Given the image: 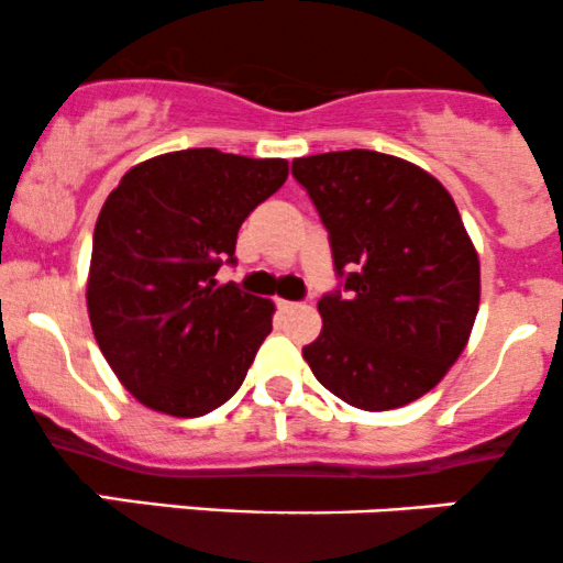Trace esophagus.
Masks as SVG:
<instances>
[{
	"instance_id": "1",
	"label": "esophagus",
	"mask_w": 563,
	"mask_h": 563,
	"mask_svg": "<svg viewBox=\"0 0 563 563\" xmlns=\"http://www.w3.org/2000/svg\"><path fill=\"white\" fill-rule=\"evenodd\" d=\"M276 308H279L282 313H289V311H295V308H298V303H295V300H276Z\"/></svg>"
}]
</instances>
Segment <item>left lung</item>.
<instances>
[{
    "label": "left lung",
    "instance_id": "8db88e82",
    "mask_svg": "<svg viewBox=\"0 0 563 563\" xmlns=\"http://www.w3.org/2000/svg\"><path fill=\"white\" fill-rule=\"evenodd\" d=\"M292 177L328 228L343 279V292L319 300L322 332L303 360L354 408L419 400L464 352L481 303V263L451 192L373 150L295 158Z\"/></svg>",
    "mask_w": 563,
    "mask_h": 563
}]
</instances>
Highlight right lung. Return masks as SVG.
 Returning a JSON list of instances; mask_svg holds the SVG:
<instances>
[{
    "label": "right lung",
    "instance_id": "right-lung-1",
    "mask_svg": "<svg viewBox=\"0 0 563 563\" xmlns=\"http://www.w3.org/2000/svg\"><path fill=\"white\" fill-rule=\"evenodd\" d=\"M284 158L179 150L125 172L101 207L88 317L120 384L147 408L196 419L231 400L271 332L274 303L217 287L250 211L287 179Z\"/></svg>",
    "mask_w": 563,
    "mask_h": 563
}]
</instances>
